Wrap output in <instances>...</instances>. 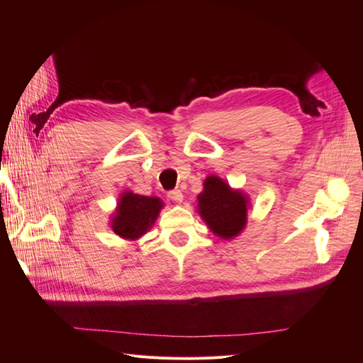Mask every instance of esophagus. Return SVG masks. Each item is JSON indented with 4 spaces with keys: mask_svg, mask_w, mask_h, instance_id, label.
Segmentation results:
<instances>
[{
    "mask_svg": "<svg viewBox=\"0 0 363 363\" xmlns=\"http://www.w3.org/2000/svg\"><path fill=\"white\" fill-rule=\"evenodd\" d=\"M168 196H169V199H171L172 201H175V203H182V201H183V192H182L180 189L169 191V192H168Z\"/></svg>",
    "mask_w": 363,
    "mask_h": 363,
    "instance_id": "34e87169",
    "label": "esophagus"
}]
</instances>
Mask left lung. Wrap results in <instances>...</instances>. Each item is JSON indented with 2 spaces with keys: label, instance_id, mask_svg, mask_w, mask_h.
Returning <instances> with one entry per match:
<instances>
[{
  "label": "left lung",
  "instance_id": "obj_1",
  "mask_svg": "<svg viewBox=\"0 0 363 363\" xmlns=\"http://www.w3.org/2000/svg\"><path fill=\"white\" fill-rule=\"evenodd\" d=\"M199 199V213L211 232L225 240L238 236L247 225L248 199L216 175H208Z\"/></svg>",
  "mask_w": 363,
  "mask_h": 363
}]
</instances>
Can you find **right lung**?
<instances>
[{
	"mask_svg": "<svg viewBox=\"0 0 363 363\" xmlns=\"http://www.w3.org/2000/svg\"><path fill=\"white\" fill-rule=\"evenodd\" d=\"M162 207L163 201L157 196H145L127 191L121 195L111 219V227L118 236L135 240L144 236L152 227Z\"/></svg>",
	"mask_w": 363,
	"mask_h": 363,
	"instance_id": "1",
	"label": "right lung"
}]
</instances>
